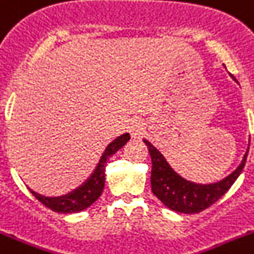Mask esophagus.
Masks as SVG:
<instances>
[{
    "instance_id": "1",
    "label": "esophagus",
    "mask_w": 254,
    "mask_h": 254,
    "mask_svg": "<svg viewBox=\"0 0 254 254\" xmlns=\"http://www.w3.org/2000/svg\"><path fill=\"white\" fill-rule=\"evenodd\" d=\"M144 133V127L143 123L140 121H134L130 125V134L133 138H140Z\"/></svg>"
}]
</instances>
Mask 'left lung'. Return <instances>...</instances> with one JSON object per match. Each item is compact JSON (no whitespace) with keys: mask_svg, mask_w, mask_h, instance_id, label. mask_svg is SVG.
<instances>
[{"mask_svg":"<svg viewBox=\"0 0 254 254\" xmlns=\"http://www.w3.org/2000/svg\"><path fill=\"white\" fill-rule=\"evenodd\" d=\"M143 142L148 148L152 161L151 189L153 195H156L169 209L185 214L203 212L221 199L243 172L249 150L248 147L239 167L223 180L213 183H196L187 181L177 173L163 156V153L151 142L147 139H143Z\"/></svg>","mask_w":254,"mask_h":254,"instance_id":"left-lung-1","label":"left lung"}]
</instances>
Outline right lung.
<instances>
[{"instance_id": "obj_1", "label": "right lung", "mask_w": 254, "mask_h": 254, "mask_svg": "<svg viewBox=\"0 0 254 254\" xmlns=\"http://www.w3.org/2000/svg\"><path fill=\"white\" fill-rule=\"evenodd\" d=\"M129 139H130L129 133H124L120 137L112 140L102 153L99 163L97 164L90 177L71 192L62 196H45L37 193L33 190H31V192L38 201H41L45 206H48L57 213H77L86 209L103 192L104 181H106L104 170H106V164L108 159L120 150L124 144H127Z\"/></svg>"}]
</instances>
